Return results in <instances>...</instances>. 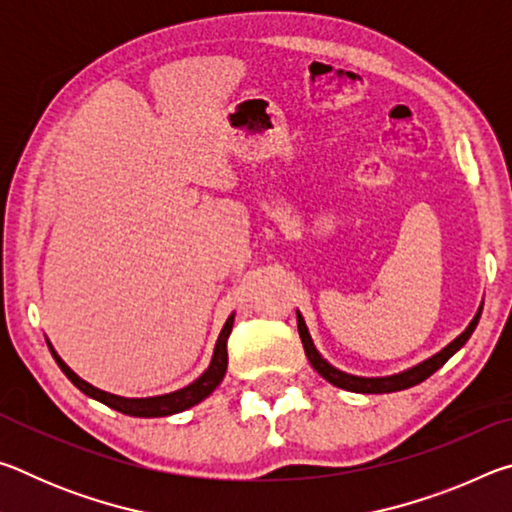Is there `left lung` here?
Listing matches in <instances>:
<instances>
[{
  "mask_svg": "<svg viewBox=\"0 0 512 512\" xmlns=\"http://www.w3.org/2000/svg\"><path fill=\"white\" fill-rule=\"evenodd\" d=\"M481 309L476 311V316L472 318V323L465 327V332L461 336H456V339L447 345V348L440 350L438 354H433L427 361L418 363V366H413L404 372H397V375H388V377H357V375H348V372H343L339 368H334L332 363H327V359L320 357V352L316 350L314 341H311L309 336V329L305 325V318H302L300 311L298 314V332H300V341H302V348H305L307 359L311 363V368H314L320 377L327 379L329 384L343 388V391H352V393H395V391H404V388H411L415 384H420L427 377H431L433 372L438 368L445 366V361L449 357H454V354L463 348L470 339L474 327L479 325V318H481Z\"/></svg>",
  "mask_w": 512,
  "mask_h": 512,
  "instance_id": "1",
  "label": "left lung"
}]
</instances>
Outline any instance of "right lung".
Returning a JSON list of instances; mask_svg holds the SVG:
<instances>
[{
	"label": "right lung",
	"instance_id": "1",
	"mask_svg": "<svg viewBox=\"0 0 512 512\" xmlns=\"http://www.w3.org/2000/svg\"><path fill=\"white\" fill-rule=\"evenodd\" d=\"M232 323H235V314L225 320L219 339H216V345H214L210 366H207V370L201 377L192 381L189 386L180 388V391H173L167 395H155V397H119V395L101 391V388H94L92 384H88V381L76 375V372L58 357L49 341H47V345H49L51 354H54V359L60 366V370L67 375V379L72 381V384L79 388L81 393L92 397V400L106 404V406H110V409H115L124 415H133V418H164V415H173V413H180L185 409H192L194 404L203 402L205 397L212 395L214 388L221 384L225 377V370H228V336L232 332Z\"/></svg>",
	"mask_w": 512,
	"mask_h": 512
}]
</instances>
